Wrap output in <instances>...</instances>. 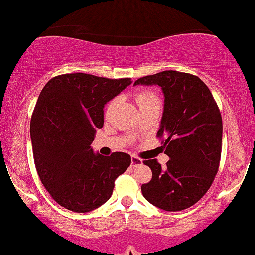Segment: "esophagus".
Here are the masks:
<instances>
[{
  "mask_svg": "<svg viewBox=\"0 0 255 255\" xmlns=\"http://www.w3.org/2000/svg\"><path fill=\"white\" fill-rule=\"evenodd\" d=\"M130 165H131V167H136V166L142 165V160H141L140 157L133 155V156H131V162H130Z\"/></svg>",
  "mask_w": 255,
  "mask_h": 255,
  "instance_id": "esophagus-1",
  "label": "esophagus"
}]
</instances>
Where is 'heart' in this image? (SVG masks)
Listing matches in <instances>:
<instances>
[{
	"instance_id": "heart-1",
	"label": "heart",
	"mask_w": 255,
	"mask_h": 255,
	"mask_svg": "<svg viewBox=\"0 0 255 255\" xmlns=\"http://www.w3.org/2000/svg\"><path fill=\"white\" fill-rule=\"evenodd\" d=\"M135 100H136V104L138 105V107L142 108L144 106L149 105V104H154V102H159V98L151 92H140L135 95ZM118 105V100L114 99L112 100L111 102L107 105V108H106V115L109 117L113 112H114L115 107Z\"/></svg>"
}]
</instances>
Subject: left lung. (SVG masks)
I'll return each mask as SVG.
<instances>
[{"label": "left lung", "instance_id": "1", "mask_svg": "<svg viewBox=\"0 0 255 255\" xmlns=\"http://www.w3.org/2000/svg\"><path fill=\"white\" fill-rule=\"evenodd\" d=\"M136 85H157L165 95L157 137L169 156L162 169L156 159L143 163L151 180L141 186L144 199L168 212L191 207L214 181L221 157L222 119L211 90L198 76L163 70L143 76Z\"/></svg>", "mask_w": 255, "mask_h": 255}]
</instances>
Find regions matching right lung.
Here are the masks:
<instances>
[{"label":"right lung","mask_w":255,"mask_h":255,"mask_svg":"<svg viewBox=\"0 0 255 255\" xmlns=\"http://www.w3.org/2000/svg\"><path fill=\"white\" fill-rule=\"evenodd\" d=\"M131 83L85 73L53 77L41 90L30 137L42 185L57 204L87 213L111 198L115 180L131 162L129 154H95L90 147L104 126V107Z\"/></svg>","instance_id":"right-lung-1"}]
</instances>
